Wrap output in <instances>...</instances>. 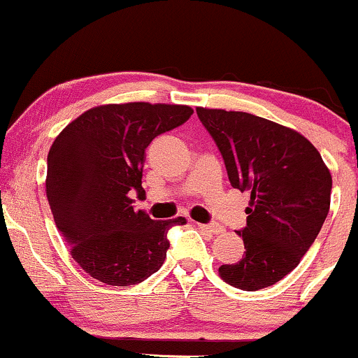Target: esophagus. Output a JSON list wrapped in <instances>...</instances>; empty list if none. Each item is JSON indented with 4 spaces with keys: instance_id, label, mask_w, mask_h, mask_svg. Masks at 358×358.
<instances>
[{
    "instance_id": "34e87169",
    "label": "esophagus",
    "mask_w": 358,
    "mask_h": 358,
    "mask_svg": "<svg viewBox=\"0 0 358 358\" xmlns=\"http://www.w3.org/2000/svg\"><path fill=\"white\" fill-rule=\"evenodd\" d=\"M196 227H198L199 230H203V231H208V233H211V235H220V233H223V231H224L222 224H216V223H213V224L196 223Z\"/></svg>"
}]
</instances>
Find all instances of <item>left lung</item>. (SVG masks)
Wrapping results in <instances>:
<instances>
[{"mask_svg": "<svg viewBox=\"0 0 358 358\" xmlns=\"http://www.w3.org/2000/svg\"><path fill=\"white\" fill-rule=\"evenodd\" d=\"M218 145L235 189L250 192L245 252L220 275L243 291L279 282L298 267L330 211L331 174L320 152L292 128L243 111L196 108Z\"/></svg>", "mask_w": 358, "mask_h": 358, "instance_id": "1", "label": "left lung"}]
</instances>
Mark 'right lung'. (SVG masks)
Returning <instances> with one entry per match:
<instances>
[{"label":"right lung","mask_w":358,"mask_h":358,"mask_svg":"<svg viewBox=\"0 0 358 358\" xmlns=\"http://www.w3.org/2000/svg\"><path fill=\"white\" fill-rule=\"evenodd\" d=\"M192 115L184 104L125 103L87 110L60 131L47 157L54 222L84 272L108 286H134L162 267L167 231L134 208L142 199L145 148Z\"/></svg>","instance_id":"add662e5"}]
</instances>
